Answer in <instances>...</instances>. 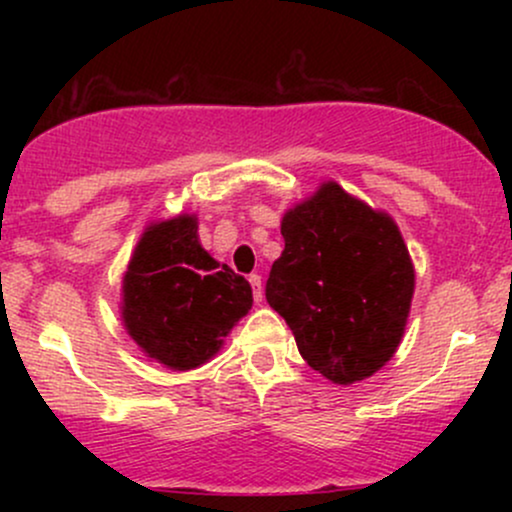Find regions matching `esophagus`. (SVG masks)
<instances>
[{
	"instance_id": "1",
	"label": "esophagus",
	"mask_w": 512,
	"mask_h": 512,
	"mask_svg": "<svg viewBox=\"0 0 512 512\" xmlns=\"http://www.w3.org/2000/svg\"><path fill=\"white\" fill-rule=\"evenodd\" d=\"M248 281L252 286V296H255V303H260L262 296H264V293H262V276L260 274H250Z\"/></svg>"
}]
</instances>
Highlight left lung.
<instances>
[{"instance_id": "obj_1", "label": "left lung", "mask_w": 512, "mask_h": 512, "mask_svg": "<svg viewBox=\"0 0 512 512\" xmlns=\"http://www.w3.org/2000/svg\"><path fill=\"white\" fill-rule=\"evenodd\" d=\"M281 236L284 252L264 296L308 366L337 385L383 368L414 296V267L395 221L325 182L284 216Z\"/></svg>"}]
</instances>
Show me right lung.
<instances>
[{"mask_svg": "<svg viewBox=\"0 0 512 512\" xmlns=\"http://www.w3.org/2000/svg\"><path fill=\"white\" fill-rule=\"evenodd\" d=\"M129 337L175 370L207 363L223 337L250 310L245 276L199 245L195 216L149 226L134 250L122 286Z\"/></svg>", "mask_w": 512, "mask_h": 512, "instance_id": "right-lung-1", "label": "right lung"}]
</instances>
